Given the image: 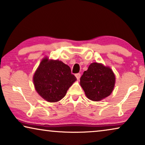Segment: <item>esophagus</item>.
<instances>
[{"instance_id":"34e87169","label":"esophagus","mask_w":145,"mask_h":145,"mask_svg":"<svg viewBox=\"0 0 145 145\" xmlns=\"http://www.w3.org/2000/svg\"><path fill=\"white\" fill-rule=\"evenodd\" d=\"M75 76H76L77 80H79V79H80V78L81 75H80V73H77V74H75Z\"/></svg>"}]
</instances>
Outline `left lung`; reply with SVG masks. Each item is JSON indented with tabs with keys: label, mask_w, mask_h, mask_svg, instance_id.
I'll return each instance as SVG.
<instances>
[{
	"label": "left lung",
	"mask_w": 145,
	"mask_h": 145,
	"mask_svg": "<svg viewBox=\"0 0 145 145\" xmlns=\"http://www.w3.org/2000/svg\"><path fill=\"white\" fill-rule=\"evenodd\" d=\"M80 81L87 98L93 101H99L111 94L116 78L110 68L93 63L83 73Z\"/></svg>",
	"instance_id": "left-lung-1"
}]
</instances>
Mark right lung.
I'll use <instances>...</instances> for the list:
<instances>
[{"mask_svg": "<svg viewBox=\"0 0 145 145\" xmlns=\"http://www.w3.org/2000/svg\"><path fill=\"white\" fill-rule=\"evenodd\" d=\"M76 78L71 68L62 61L43 59L33 75V83L37 93L47 102L61 100Z\"/></svg>", "mask_w": 145, "mask_h": 145, "instance_id": "obj_1", "label": "right lung"}]
</instances>
